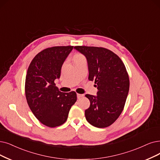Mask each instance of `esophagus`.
<instances>
[{
  "label": "esophagus",
  "instance_id": "34e87169",
  "mask_svg": "<svg viewBox=\"0 0 160 160\" xmlns=\"http://www.w3.org/2000/svg\"><path fill=\"white\" fill-rule=\"evenodd\" d=\"M77 97H78V99H79V98H82V97H84V94H77Z\"/></svg>",
  "mask_w": 160,
  "mask_h": 160
}]
</instances>
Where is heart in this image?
Instances as JSON below:
<instances>
[{
  "mask_svg": "<svg viewBox=\"0 0 160 160\" xmlns=\"http://www.w3.org/2000/svg\"><path fill=\"white\" fill-rule=\"evenodd\" d=\"M85 58V57L82 56L81 54H76L74 56H73V60H77V59H80V58Z\"/></svg>",
  "mask_w": 160,
  "mask_h": 160,
  "instance_id": "1",
  "label": "heart"
}]
</instances>
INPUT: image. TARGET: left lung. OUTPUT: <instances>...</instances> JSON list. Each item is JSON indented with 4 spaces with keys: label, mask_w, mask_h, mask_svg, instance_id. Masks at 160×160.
I'll list each match as a JSON object with an SVG mask.
<instances>
[{
    "label": "left lung",
    "mask_w": 160,
    "mask_h": 160,
    "mask_svg": "<svg viewBox=\"0 0 160 160\" xmlns=\"http://www.w3.org/2000/svg\"><path fill=\"white\" fill-rule=\"evenodd\" d=\"M87 58L88 80L97 84V96L86 94L90 106L85 112L92 125L104 128L122 112L129 90V78L123 62L112 51L102 47L76 46Z\"/></svg>",
    "instance_id": "obj_1"
}]
</instances>
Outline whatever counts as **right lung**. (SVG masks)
I'll return each instance as SVG.
<instances>
[{
	"label": "right lung",
	"instance_id": "add662e5",
	"mask_svg": "<svg viewBox=\"0 0 160 160\" xmlns=\"http://www.w3.org/2000/svg\"><path fill=\"white\" fill-rule=\"evenodd\" d=\"M73 48L61 46L44 49L34 57L28 69L25 84L28 104L37 119L49 127L64 123L77 100L75 92H62L54 83Z\"/></svg>",
	"mask_w": 160,
	"mask_h": 160
}]
</instances>
